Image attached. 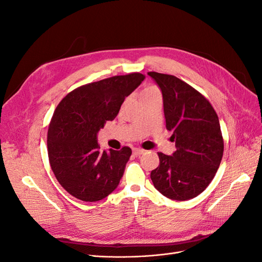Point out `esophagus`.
Returning a JSON list of instances; mask_svg holds the SVG:
<instances>
[{"instance_id": "34e87169", "label": "esophagus", "mask_w": 262, "mask_h": 262, "mask_svg": "<svg viewBox=\"0 0 262 262\" xmlns=\"http://www.w3.org/2000/svg\"><path fill=\"white\" fill-rule=\"evenodd\" d=\"M132 152H133V154L136 155V156H139V155H141V154H143V153H144V149L139 148V147H133Z\"/></svg>"}]
</instances>
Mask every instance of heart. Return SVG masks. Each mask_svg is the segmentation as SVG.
Instances as JSON below:
<instances>
[{"label":"heart","instance_id":"heart-1","mask_svg":"<svg viewBox=\"0 0 262 262\" xmlns=\"http://www.w3.org/2000/svg\"><path fill=\"white\" fill-rule=\"evenodd\" d=\"M155 94H160V90H158L156 86H153V85L147 86V87H145L143 91H142L141 98L147 97V96H150V95H155Z\"/></svg>","mask_w":262,"mask_h":262}]
</instances>
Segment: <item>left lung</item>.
I'll list each match as a JSON object with an SVG mask.
<instances>
[{
  "label": "left lung",
  "mask_w": 262,
  "mask_h": 262,
  "mask_svg": "<svg viewBox=\"0 0 262 262\" xmlns=\"http://www.w3.org/2000/svg\"><path fill=\"white\" fill-rule=\"evenodd\" d=\"M163 94L166 129L175 142L172 155L158 153L160 165L150 172L154 187L171 200L199 195L220 167L224 152L219 117L210 101L180 78L147 73Z\"/></svg>",
  "instance_id": "obj_1"
}]
</instances>
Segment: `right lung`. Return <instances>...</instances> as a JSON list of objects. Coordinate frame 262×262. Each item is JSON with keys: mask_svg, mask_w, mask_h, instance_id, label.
I'll list each match as a JSON object with an SVG mask.
<instances>
[{"mask_svg": "<svg viewBox=\"0 0 262 262\" xmlns=\"http://www.w3.org/2000/svg\"><path fill=\"white\" fill-rule=\"evenodd\" d=\"M144 78L131 73L80 86L55 108L47 142L49 163L59 184L76 199L96 202L118 187L132 150L102 152L97 133Z\"/></svg>", "mask_w": 262, "mask_h": 262, "instance_id": "add662e5", "label": "right lung"}]
</instances>
